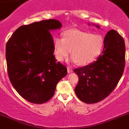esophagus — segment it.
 Listing matches in <instances>:
<instances>
[{
	"instance_id": "obj_1",
	"label": "esophagus",
	"mask_w": 129,
	"mask_h": 129,
	"mask_svg": "<svg viewBox=\"0 0 129 129\" xmlns=\"http://www.w3.org/2000/svg\"><path fill=\"white\" fill-rule=\"evenodd\" d=\"M67 71H68V73H71L72 72V69H71V67H67Z\"/></svg>"
}]
</instances>
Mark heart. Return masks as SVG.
I'll list each match as a JSON object with an SVG mask.
<instances>
[{
  "label": "heart",
  "mask_w": 129,
  "mask_h": 129,
  "mask_svg": "<svg viewBox=\"0 0 129 129\" xmlns=\"http://www.w3.org/2000/svg\"><path fill=\"white\" fill-rule=\"evenodd\" d=\"M104 45V39L100 34L71 29L64 33L63 39H54V55L57 60L61 61L72 52L73 56L71 58V61L85 65L100 55Z\"/></svg>",
  "instance_id": "1"
}]
</instances>
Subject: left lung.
I'll return each mask as SVG.
<instances>
[{
	"instance_id": "8db88e82",
	"label": "left lung",
	"mask_w": 129,
	"mask_h": 129,
	"mask_svg": "<svg viewBox=\"0 0 129 129\" xmlns=\"http://www.w3.org/2000/svg\"><path fill=\"white\" fill-rule=\"evenodd\" d=\"M93 25L100 28L98 25ZM124 58V39L116 31L110 30L104 38L103 51L95 62L74 70L79 79L75 88L79 100L95 104L108 96L123 75Z\"/></svg>"
}]
</instances>
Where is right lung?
Returning <instances> with one entry per match:
<instances>
[{
    "instance_id": "1",
    "label": "right lung",
    "mask_w": 129,
    "mask_h": 129,
    "mask_svg": "<svg viewBox=\"0 0 129 129\" xmlns=\"http://www.w3.org/2000/svg\"><path fill=\"white\" fill-rule=\"evenodd\" d=\"M62 24L54 19L20 26L6 46L10 82L21 96L33 104H43L55 93L56 86L67 76V69L55 58L50 31Z\"/></svg>"
}]
</instances>
